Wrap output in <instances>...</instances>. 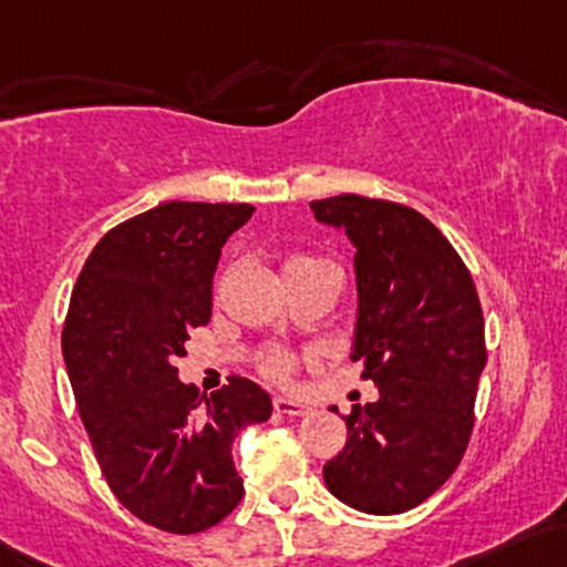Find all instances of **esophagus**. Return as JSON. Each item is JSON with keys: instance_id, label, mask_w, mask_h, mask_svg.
Returning a JSON list of instances; mask_svg holds the SVG:
<instances>
[{"instance_id": "34e87169", "label": "esophagus", "mask_w": 567, "mask_h": 567, "mask_svg": "<svg viewBox=\"0 0 567 567\" xmlns=\"http://www.w3.org/2000/svg\"><path fill=\"white\" fill-rule=\"evenodd\" d=\"M274 412L288 414V416H303L309 414V406L301 401H293V398H274Z\"/></svg>"}]
</instances>
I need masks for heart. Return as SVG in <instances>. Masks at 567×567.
Returning a JSON list of instances; mask_svg holds the SVG:
<instances>
[{
    "label": "heart",
    "instance_id": "obj_1",
    "mask_svg": "<svg viewBox=\"0 0 567 567\" xmlns=\"http://www.w3.org/2000/svg\"><path fill=\"white\" fill-rule=\"evenodd\" d=\"M315 264H326V260L312 258V255H290V258L285 260V274L301 271V269H307V266H315ZM293 371H296V358L288 352L271 350L260 358V374H264L266 379H271V382H279V384L290 382V379H293Z\"/></svg>",
    "mask_w": 567,
    "mask_h": 567
}]
</instances>
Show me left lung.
<instances>
[{
    "label": "left lung",
    "mask_w": 567,
    "mask_h": 567,
    "mask_svg": "<svg viewBox=\"0 0 567 567\" xmlns=\"http://www.w3.org/2000/svg\"><path fill=\"white\" fill-rule=\"evenodd\" d=\"M312 209L358 250L352 363L379 390L344 416L347 444L322 476L358 512H409L455 474L474 433L487 363L476 285L450 239L406 204L341 193Z\"/></svg>",
    "instance_id": "1"
}]
</instances>
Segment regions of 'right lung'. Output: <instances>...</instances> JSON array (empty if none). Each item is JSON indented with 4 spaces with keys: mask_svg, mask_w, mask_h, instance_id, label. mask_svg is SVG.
Here are the masks:
<instances>
[{
    "mask_svg": "<svg viewBox=\"0 0 567 567\" xmlns=\"http://www.w3.org/2000/svg\"><path fill=\"white\" fill-rule=\"evenodd\" d=\"M252 213L158 204L104 234L72 290L61 347L93 455L112 495L164 533L209 530L239 506L231 444L271 416L250 379L231 377L207 398L174 365L213 317L220 250Z\"/></svg>",
    "mask_w": 567,
    "mask_h": 567,
    "instance_id": "obj_1",
    "label": "right lung"
}]
</instances>
